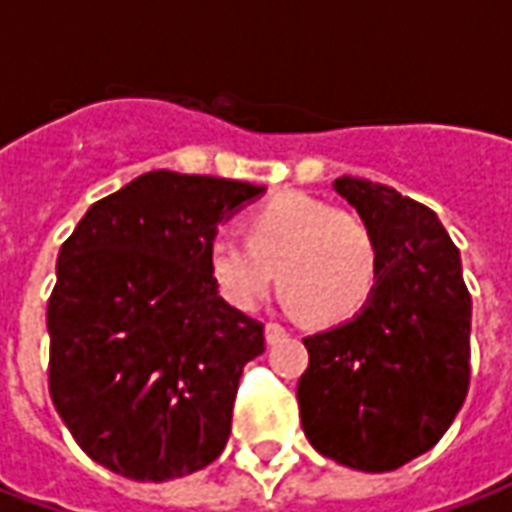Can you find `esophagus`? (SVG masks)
I'll return each mask as SVG.
<instances>
[{"instance_id": "esophagus-1", "label": "esophagus", "mask_w": 512, "mask_h": 512, "mask_svg": "<svg viewBox=\"0 0 512 512\" xmlns=\"http://www.w3.org/2000/svg\"><path fill=\"white\" fill-rule=\"evenodd\" d=\"M285 337H288V329H285L282 323H277V321L266 323V340H268V343L274 345V343H279V340H285Z\"/></svg>"}]
</instances>
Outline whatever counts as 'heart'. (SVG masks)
Here are the masks:
<instances>
[{"label": "heart", "mask_w": 512, "mask_h": 512, "mask_svg": "<svg viewBox=\"0 0 512 512\" xmlns=\"http://www.w3.org/2000/svg\"><path fill=\"white\" fill-rule=\"evenodd\" d=\"M208 268L235 310L255 312L279 277L293 310L318 323H343L376 293L381 246L365 219L304 191H285L249 216V238L216 235Z\"/></svg>", "instance_id": "1"}]
</instances>
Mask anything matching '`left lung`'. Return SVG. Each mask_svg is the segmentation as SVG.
I'll use <instances>...</instances> for the list:
<instances>
[{"label":"left lung","instance_id":"1","mask_svg":"<svg viewBox=\"0 0 512 512\" xmlns=\"http://www.w3.org/2000/svg\"><path fill=\"white\" fill-rule=\"evenodd\" d=\"M334 189L373 227L381 279L354 321L304 337L301 428L332 461L392 472L428 452L461 411L472 296L458 246L428 205L348 175Z\"/></svg>","mask_w":512,"mask_h":512}]
</instances>
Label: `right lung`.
I'll return each mask as SVG.
<instances>
[{
    "instance_id": "right-lung-1",
    "label": "right lung",
    "mask_w": 512,
    "mask_h": 512,
    "mask_svg": "<svg viewBox=\"0 0 512 512\" xmlns=\"http://www.w3.org/2000/svg\"><path fill=\"white\" fill-rule=\"evenodd\" d=\"M263 191L156 169L90 205L60 246L49 392L109 472L164 483L222 455L238 381L266 337L219 296L208 246Z\"/></svg>"
}]
</instances>
